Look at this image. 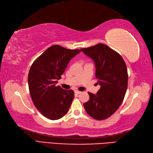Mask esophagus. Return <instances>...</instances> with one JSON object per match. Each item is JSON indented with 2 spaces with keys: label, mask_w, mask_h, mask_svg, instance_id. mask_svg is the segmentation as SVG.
<instances>
[{
  "label": "esophagus",
  "mask_w": 153,
  "mask_h": 153,
  "mask_svg": "<svg viewBox=\"0 0 153 153\" xmlns=\"http://www.w3.org/2000/svg\"><path fill=\"white\" fill-rule=\"evenodd\" d=\"M75 94H77V95L80 94H81V91H77V90H76V91H75Z\"/></svg>",
  "instance_id": "34e87169"
}]
</instances>
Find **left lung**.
I'll list each match as a JSON object with an SVG mask.
<instances>
[{"label":"left lung","mask_w":153,"mask_h":153,"mask_svg":"<svg viewBox=\"0 0 153 153\" xmlns=\"http://www.w3.org/2000/svg\"><path fill=\"white\" fill-rule=\"evenodd\" d=\"M81 50L94 61L95 77L101 86L97 94L88 92L89 100L83 106L91 117L104 120L118 109L124 100L128 83L127 65L121 56L105 44Z\"/></svg>","instance_id":"left-lung-1"}]
</instances>
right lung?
Wrapping results in <instances>:
<instances>
[{"label":"right lung","instance_id":"add662e5","mask_svg":"<svg viewBox=\"0 0 153 153\" xmlns=\"http://www.w3.org/2000/svg\"><path fill=\"white\" fill-rule=\"evenodd\" d=\"M53 45L33 62L28 82L33 103L46 118L57 120L68 113L74 98L73 90L57 86L69 62L81 52Z\"/></svg>","mask_w":153,"mask_h":153}]
</instances>
